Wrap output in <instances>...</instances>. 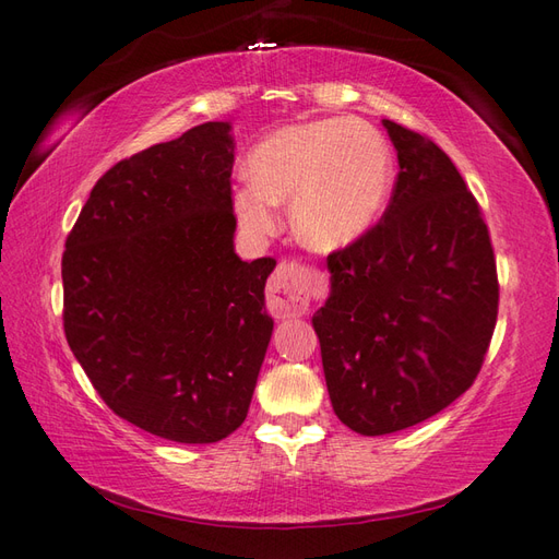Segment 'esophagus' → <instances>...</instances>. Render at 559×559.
Instances as JSON below:
<instances>
[{
  "label": "esophagus",
  "mask_w": 559,
  "mask_h": 559,
  "mask_svg": "<svg viewBox=\"0 0 559 559\" xmlns=\"http://www.w3.org/2000/svg\"><path fill=\"white\" fill-rule=\"evenodd\" d=\"M314 274L297 262H281L266 285V307L276 319L302 317L309 300Z\"/></svg>",
  "instance_id": "obj_1"
}]
</instances>
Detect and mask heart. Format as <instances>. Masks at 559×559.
<instances>
[{"label":"heart","mask_w":559,"mask_h":559,"mask_svg":"<svg viewBox=\"0 0 559 559\" xmlns=\"http://www.w3.org/2000/svg\"><path fill=\"white\" fill-rule=\"evenodd\" d=\"M393 186L385 138L361 119H319L269 133L248 157L233 192L252 236L276 228L274 204H293L295 236L317 252L343 250L379 218Z\"/></svg>","instance_id":"obj_1"}]
</instances>
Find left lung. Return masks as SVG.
<instances>
[{"mask_svg": "<svg viewBox=\"0 0 559 559\" xmlns=\"http://www.w3.org/2000/svg\"><path fill=\"white\" fill-rule=\"evenodd\" d=\"M400 174L383 218L329 254L314 317L333 412L361 436L433 417L481 371L498 274L474 194L433 140L383 121Z\"/></svg>", "mask_w": 559, "mask_h": 559, "instance_id": "8db88e82", "label": "left lung"}]
</instances>
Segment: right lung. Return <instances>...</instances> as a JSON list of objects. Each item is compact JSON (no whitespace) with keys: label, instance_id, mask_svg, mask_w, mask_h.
Segmentation results:
<instances>
[{"label":"right lung","instance_id":"add662e5","mask_svg":"<svg viewBox=\"0 0 559 559\" xmlns=\"http://www.w3.org/2000/svg\"><path fill=\"white\" fill-rule=\"evenodd\" d=\"M228 121L111 166L67 238L63 331L121 419L176 443H216L248 417L274 331L276 262L233 250Z\"/></svg>","mask_w":559,"mask_h":559}]
</instances>
